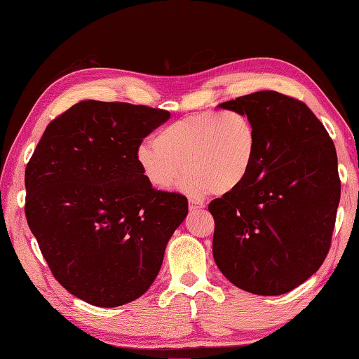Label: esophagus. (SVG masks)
<instances>
[{"label":"esophagus","instance_id":"34e87169","mask_svg":"<svg viewBox=\"0 0 359 359\" xmlns=\"http://www.w3.org/2000/svg\"><path fill=\"white\" fill-rule=\"evenodd\" d=\"M204 205L201 203H196V201H189V210L190 212H198V210H203Z\"/></svg>","mask_w":359,"mask_h":359}]
</instances>
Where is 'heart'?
<instances>
[{
  "label": "heart",
  "instance_id": "b5f03b06",
  "mask_svg": "<svg viewBox=\"0 0 359 359\" xmlns=\"http://www.w3.org/2000/svg\"><path fill=\"white\" fill-rule=\"evenodd\" d=\"M154 142L135 154L147 184L169 190L186 170L182 190L201 198L212 190L230 194L243 184L257 158L258 133L241 110H207L164 126Z\"/></svg>",
  "mask_w": 359,
  "mask_h": 359
}]
</instances>
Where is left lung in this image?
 <instances>
[{
  "label": "left lung",
  "instance_id": "8db88e82",
  "mask_svg": "<svg viewBox=\"0 0 359 359\" xmlns=\"http://www.w3.org/2000/svg\"><path fill=\"white\" fill-rule=\"evenodd\" d=\"M218 107L241 110L258 133L249 177L209 204L213 258L245 292L283 294L327 257L341 196L338 158L327 130L304 102L261 90Z\"/></svg>",
  "mask_w": 359,
  "mask_h": 359
}]
</instances>
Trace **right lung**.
<instances>
[{
	"instance_id": "add662e5",
	"label": "right lung",
	"mask_w": 359,
	"mask_h": 359,
	"mask_svg": "<svg viewBox=\"0 0 359 359\" xmlns=\"http://www.w3.org/2000/svg\"><path fill=\"white\" fill-rule=\"evenodd\" d=\"M163 109L79 101L46 127L26 167V218L57 281L97 307L140 298L187 198L147 184L135 159Z\"/></svg>"
}]
</instances>
